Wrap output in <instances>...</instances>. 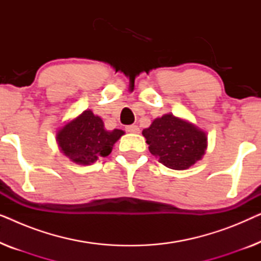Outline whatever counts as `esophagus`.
<instances>
[{
    "label": "esophagus",
    "mask_w": 261,
    "mask_h": 261,
    "mask_svg": "<svg viewBox=\"0 0 261 261\" xmlns=\"http://www.w3.org/2000/svg\"><path fill=\"white\" fill-rule=\"evenodd\" d=\"M126 130L129 132V133H134V134L140 133V128H139L137 124H130V126H127Z\"/></svg>",
    "instance_id": "obj_1"
}]
</instances>
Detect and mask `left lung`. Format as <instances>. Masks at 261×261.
Segmentation results:
<instances>
[{
    "label": "left lung",
    "mask_w": 261,
    "mask_h": 261,
    "mask_svg": "<svg viewBox=\"0 0 261 261\" xmlns=\"http://www.w3.org/2000/svg\"><path fill=\"white\" fill-rule=\"evenodd\" d=\"M149 152L172 170H188L205 154L206 133L188 120L164 114L142 130Z\"/></svg>",
    "instance_id": "1"
}]
</instances>
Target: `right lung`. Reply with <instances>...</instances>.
Segmentation results:
<instances>
[{"mask_svg": "<svg viewBox=\"0 0 261 261\" xmlns=\"http://www.w3.org/2000/svg\"><path fill=\"white\" fill-rule=\"evenodd\" d=\"M124 134L123 130H107L102 119L87 109L67 121L57 130L56 140L60 151L78 165H91L107 156L113 146Z\"/></svg>", "mask_w": 261, "mask_h": 261, "instance_id": "1", "label": "right lung"}]
</instances>
